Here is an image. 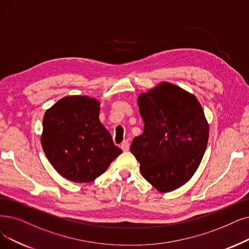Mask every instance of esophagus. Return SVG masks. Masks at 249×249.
<instances>
[{"instance_id": "esophagus-1", "label": "esophagus", "mask_w": 249, "mask_h": 249, "mask_svg": "<svg viewBox=\"0 0 249 249\" xmlns=\"http://www.w3.org/2000/svg\"><path fill=\"white\" fill-rule=\"evenodd\" d=\"M128 147H130V143H128L127 140L124 141V142L121 144V148L123 149V151H127V150H128Z\"/></svg>"}]
</instances>
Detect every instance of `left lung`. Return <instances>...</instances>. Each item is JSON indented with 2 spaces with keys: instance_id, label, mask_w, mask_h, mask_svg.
Wrapping results in <instances>:
<instances>
[{
  "instance_id": "8db88e82",
  "label": "left lung",
  "mask_w": 249,
  "mask_h": 249,
  "mask_svg": "<svg viewBox=\"0 0 249 249\" xmlns=\"http://www.w3.org/2000/svg\"><path fill=\"white\" fill-rule=\"evenodd\" d=\"M144 132L136 137L131 152L142 176L160 192L176 190L199 166L210 127L195 96L162 83L138 98Z\"/></svg>"
}]
</instances>
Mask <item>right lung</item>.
<instances>
[{
    "label": "right lung",
    "mask_w": 249,
    "mask_h": 249,
    "mask_svg": "<svg viewBox=\"0 0 249 249\" xmlns=\"http://www.w3.org/2000/svg\"><path fill=\"white\" fill-rule=\"evenodd\" d=\"M99 106L90 97L68 96L44 115V152L55 170L69 181H94L123 152L99 121Z\"/></svg>",
    "instance_id": "1"
}]
</instances>
